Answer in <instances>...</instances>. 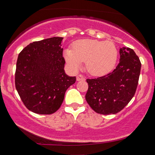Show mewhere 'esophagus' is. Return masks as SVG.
Instances as JSON below:
<instances>
[{"label":"esophagus","mask_w":155,"mask_h":155,"mask_svg":"<svg viewBox=\"0 0 155 155\" xmlns=\"http://www.w3.org/2000/svg\"><path fill=\"white\" fill-rule=\"evenodd\" d=\"M85 78L84 77L83 75L79 74L77 77V81H85Z\"/></svg>","instance_id":"34e87169"}]
</instances>
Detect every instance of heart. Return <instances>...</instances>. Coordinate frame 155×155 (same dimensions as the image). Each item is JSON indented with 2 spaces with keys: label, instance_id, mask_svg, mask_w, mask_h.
<instances>
[{
  "label": "heart",
  "instance_id": "heart-1",
  "mask_svg": "<svg viewBox=\"0 0 155 155\" xmlns=\"http://www.w3.org/2000/svg\"><path fill=\"white\" fill-rule=\"evenodd\" d=\"M64 58L72 69L77 70L85 61L87 71L94 76H103L111 72L116 64L117 48L111 41L97 40H78L73 50L65 49Z\"/></svg>",
  "mask_w": 155,
  "mask_h": 155
}]
</instances>
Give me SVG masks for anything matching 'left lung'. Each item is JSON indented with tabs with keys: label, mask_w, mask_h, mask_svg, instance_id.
Wrapping results in <instances>:
<instances>
[{
	"label": "left lung",
	"mask_w": 155,
	"mask_h": 155,
	"mask_svg": "<svg viewBox=\"0 0 155 155\" xmlns=\"http://www.w3.org/2000/svg\"><path fill=\"white\" fill-rule=\"evenodd\" d=\"M120 62L111 73L87 79L85 99L94 111L115 114L124 108L134 96L138 85L141 62L133 49H120Z\"/></svg>",
	"instance_id": "left-lung-1"
}]
</instances>
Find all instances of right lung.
I'll list each match as a JSON object with an SVG mask.
<instances>
[{"label": "right lung", "mask_w": 155, "mask_h": 155, "mask_svg": "<svg viewBox=\"0 0 155 155\" xmlns=\"http://www.w3.org/2000/svg\"><path fill=\"white\" fill-rule=\"evenodd\" d=\"M53 37L34 41L20 52L16 63L15 88L26 107L38 114H52L76 81L64 70L61 41Z\"/></svg>", "instance_id": "obj_1"}]
</instances>
